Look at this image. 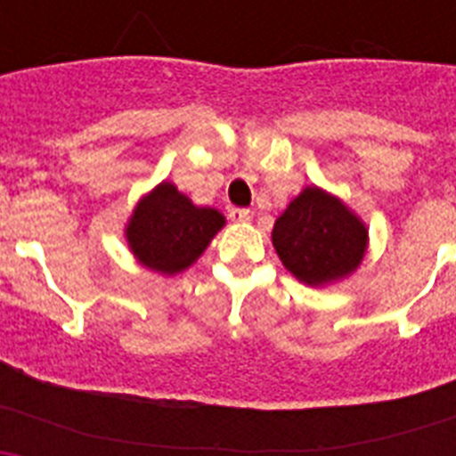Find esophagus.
<instances>
[{
    "label": "esophagus",
    "mask_w": 456,
    "mask_h": 456,
    "mask_svg": "<svg viewBox=\"0 0 456 456\" xmlns=\"http://www.w3.org/2000/svg\"><path fill=\"white\" fill-rule=\"evenodd\" d=\"M231 219L235 221V224H248L251 221V212L244 208H232L231 209Z\"/></svg>",
    "instance_id": "obj_1"
}]
</instances>
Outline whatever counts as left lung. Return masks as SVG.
I'll list each match as a JSON object with an SVG mask.
<instances>
[{
    "label": "left lung",
    "mask_w": 456,
    "mask_h": 456,
    "mask_svg": "<svg viewBox=\"0 0 456 456\" xmlns=\"http://www.w3.org/2000/svg\"><path fill=\"white\" fill-rule=\"evenodd\" d=\"M272 241L299 283L326 288L361 267L370 237L365 221L345 200L310 184L278 216Z\"/></svg>",
    "instance_id": "left-lung-1"
}]
</instances>
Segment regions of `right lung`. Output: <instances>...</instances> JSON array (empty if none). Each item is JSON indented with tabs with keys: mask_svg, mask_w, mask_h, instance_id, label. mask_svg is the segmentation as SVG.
Listing matches in <instances>:
<instances>
[{
	"mask_svg": "<svg viewBox=\"0 0 456 456\" xmlns=\"http://www.w3.org/2000/svg\"><path fill=\"white\" fill-rule=\"evenodd\" d=\"M225 225L215 208H200L168 180L141 196L125 224V240L141 267L175 276L191 267Z\"/></svg>",
	"mask_w": 456,
	"mask_h": 456,
	"instance_id": "right-lung-1",
	"label": "right lung"
}]
</instances>
